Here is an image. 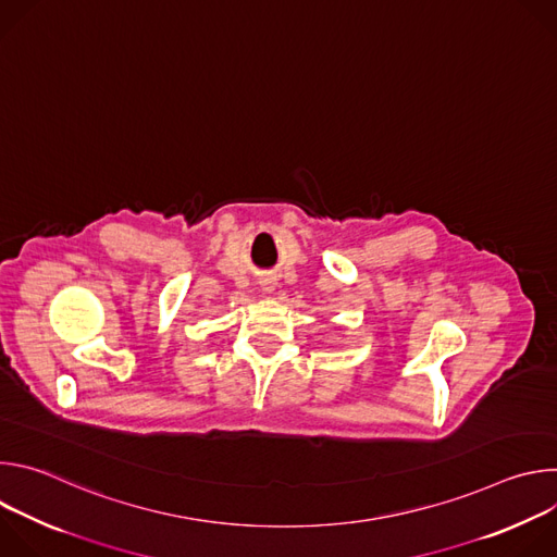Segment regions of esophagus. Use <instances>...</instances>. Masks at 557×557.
Returning <instances> with one entry per match:
<instances>
[{"label": "esophagus", "mask_w": 557, "mask_h": 557, "mask_svg": "<svg viewBox=\"0 0 557 557\" xmlns=\"http://www.w3.org/2000/svg\"><path fill=\"white\" fill-rule=\"evenodd\" d=\"M260 288H262V293H273V290H275L273 277H264V280L260 282Z\"/></svg>", "instance_id": "34e87169"}]
</instances>
